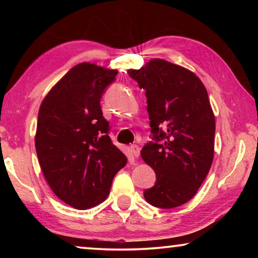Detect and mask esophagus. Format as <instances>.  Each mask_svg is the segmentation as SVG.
<instances>
[{
    "label": "esophagus",
    "instance_id": "34e87169",
    "mask_svg": "<svg viewBox=\"0 0 258 258\" xmlns=\"http://www.w3.org/2000/svg\"><path fill=\"white\" fill-rule=\"evenodd\" d=\"M130 150H132V153H133V155L135 157H139L140 156V147L139 146H136V144H134V146H132L130 147Z\"/></svg>",
    "mask_w": 258,
    "mask_h": 258
}]
</instances>
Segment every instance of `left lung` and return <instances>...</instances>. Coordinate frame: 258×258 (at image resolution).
I'll use <instances>...</instances> for the list:
<instances>
[{
	"label": "left lung",
	"instance_id": "1",
	"mask_svg": "<svg viewBox=\"0 0 258 258\" xmlns=\"http://www.w3.org/2000/svg\"><path fill=\"white\" fill-rule=\"evenodd\" d=\"M128 74L146 90L154 134L141 150L156 174L144 199L162 209L179 207L196 195L214 160L215 116L207 89L192 72L161 58Z\"/></svg>",
	"mask_w": 258,
	"mask_h": 258
}]
</instances>
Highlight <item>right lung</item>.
I'll return each mask as SVG.
<instances>
[{
	"instance_id": "right-lung-1",
	"label": "right lung",
	"mask_w": 258,
	"mask_h": 258,
	"mask_svg": "<svg viewBox=\"0 0 258 258\" xmlns=\"http://www.w3.org/2000/svg\"><path fill=\"white\" fill-rule=\"evenodd\" d=\"M117 70L80 63L49 91L38 110L35 147L45 181L59 200L79 210L109 195L126 164L114 146L100 101Z\"/></svg>"
}]
</instances>
